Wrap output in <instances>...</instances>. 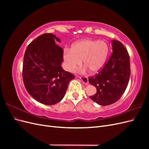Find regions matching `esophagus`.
Instances as JSON below:
<instances>
[{"label": "esophagus", "instance_id": "esophagus-1", "mask_svg": "<svg viewBox=\"0 0 149 149\" xmlns=\"http://www.w3.org/2000/svg\"><path fill=\"white\" fill-rule=\"evenodd\" d=\"M80 79H81L83 81V82L85 84L88 83V78L87 76H81Z\"/></svg>", "mask_w": 149, "mask_h": 149}]
</instances>
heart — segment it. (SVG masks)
<instances>
[{
    "instance_id": "b5f03b06",
    "label": "heart",
    "mask_w": 149,
    "mask_h": 149,
    "mask_svg": "<svg viewBox=\"0 0 149 149\" xmlns=\"http://www.w3.org/2000/svg\"><path fill=\"white\" fill-rule=\"evenodd\" d=\"M108 44L103 40L85 39L74 43L70 49H65L63 58L66 68L73 71L83 64L91 73H96L104 65L109 53Z\"/></svg>"
}]
</instances>
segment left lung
Segmentation results:
<instances>
[{
    "label": "left lung",
    "instance_id": "8db88e82",
    "mask_svg": "<svg viewBox=\"0 0 149 149\" xmlns=\"http://www.w3.org/2000/svg\"><path fill=\"white\" fill-rule=\"evenodd\" d=\"M112 53L98 73L88 78L97 93L90 96L101 106L118 101L127 88L130 75V58L127 49L118 40L112 41Z\"/></svg>",
    "mask_w": 149,
    "mask_h": 149
}]
</instances>
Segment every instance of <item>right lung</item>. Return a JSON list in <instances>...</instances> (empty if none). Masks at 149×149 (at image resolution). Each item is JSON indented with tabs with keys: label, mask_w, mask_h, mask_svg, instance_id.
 Instances as JSON below:
<instances>
[{
	"label": "right lung",
	"mask_w": 149,
	"mask_h": 149,
	"mask_svg": "<svg viewBox=\"0 0 149 149\" xmlns=\"http://www.w3.org/2000/svg\"><path fill=\"white\" fill-rule=\"evenodd\" d=\"M60 40L52 33H44L31 42L24 57L22 77L30 95L40 103L53 105L63 97L74 75L61 66L63 49L55 43Z\"/></svg>",
	"instance_id": "add662e5"
}]
</instances>
